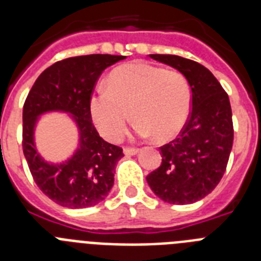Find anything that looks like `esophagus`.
Returning <instances> with one entry per match:
<instances>
[{"label":"esophagus","mask_w":261,"mask_h":261,"mask_svg":"<svg viewBox=\"0 0 261 261\" xmlns=\"http://www.w3.org/2000/svg\"><path fill=\"white\" fill-rule=\"evenodd\" d=\"M138 149H133V147H124V154L125 155H136L138 154Z\"/></svg>","instance_id":"1"}]
</instances>
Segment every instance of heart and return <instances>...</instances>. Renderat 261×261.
I'll use <instances>...</instances> for the list:
<instances>
[{
    "instance_id": "1",
    "label": "heart",
    "mask_w": 261,
    "mask_h": 261,
    "mask_svg": "<svg viewBox=\"0 0 261 261\" xmlns=\"http://www.w3.org/2000/svg\"><path fill=\"white\" fill-rule=\"evenodd\" d=\"M191 105L192 90L181 73L138 61L111 71L108 85L96 87L90 98V114L108 141L123 137L130 111L137 137L168 141L183 129Z\"/></svg>"
}]
</instances>
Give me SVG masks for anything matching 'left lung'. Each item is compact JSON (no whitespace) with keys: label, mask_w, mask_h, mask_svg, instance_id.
I'll list each match as a JSON object with an SVG mask.
<instances>
[{"label":"left lung","mask_w":261,"mask_h":261,"mask_svg":"<svg viewBox=\"0 0 261 261\" xmlns=\"http://www.w3.org/2000/svg\"><path fill=\"white\" fill-rule=\"evenodd\" d=\"M149 56L188 80L192 111L177 138L161 147L162 163L146 181L165 202L193 204L208 196L225 174L234 140L229 96L199 62L175 55Z\"/></svg>","instance_id":"obj_1"}]
</instances>
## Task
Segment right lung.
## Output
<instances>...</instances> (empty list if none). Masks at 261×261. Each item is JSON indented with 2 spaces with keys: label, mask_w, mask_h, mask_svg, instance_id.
<instances>
[{
  "label": "right lung",
  "mask_w": 261,
  "mask_h": 261,
  "mask_svg": "<svg viewBox=\"0 0 261 261\" xmlns=\"http://www.w3.org/2000/svg\"><path fill=\"white\" fill-rule=\"evenodd\" d=\"M126 59L117 55L69 57L45 69L30 90L23 106V154L40 191L70 209L98 205L110 193L115 167L123 149L105 141L91 120L90 98L102 71ZM66 113L77 128L79 142L71 156L60 163L38 153L36 126L47 113Z\"/></svg>",
  "instance_id": "add662e5"
}]
</instances>
